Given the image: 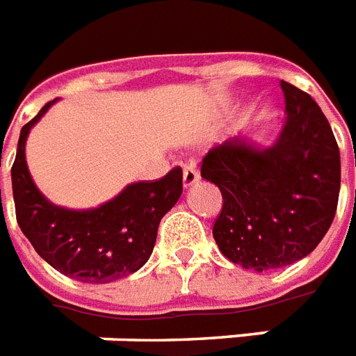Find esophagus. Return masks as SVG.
<instances>
[{
	"label": "esophagus",
	"mask_w": 356,
	"mask_h": 356,
	"mask_svg": "<svg viewBox=\"0 0 356 356\" xmlns=\"http://www.w3.org/2000/svg\"><path fill=\"white\" fill-rule=\"evenodd\" d=\"M198 181H200V173L198 170H196V165L194 164L186 165L185 170H183V185H185V188L196 185Z\"/></svg>",
	"instance_id": "esophagus-1"
}]
</instances>
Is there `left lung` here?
<instances>
[{
	"mask_svg": "<svg viewBox=\"0 0 356 356\" xmlns=\"http://www.w3.org/2000/svg\"><path fill=\"white\" fill-rule=\"evenodd\" d=\"M285 118L272 145L236 136L213 147L202 177L218 186L222 211L213 238L226 259L266 272L304 259L332 225L339 151L313 97L281 81Z\"/></svg>",
	"mask_w": 356,
	"mask_h": 356,
	"instance_id": "obj_1",
	"label": "left lung"
}]
</instances>
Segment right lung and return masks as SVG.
<instances>
[{"instance_id": "right-lung-1", "label": "right lung", "mask_w": 356, "mask_h": 356, "mask_svg": "<svg viewBox=\"0 0 356 356\" xmlns=\"http://www.w3.org/2000/svg\"><path fill=\"white\" fill-rule=\"evenodd\" d=\"M54 102L20 130L10 170L18 226L39 257L60 273L83 283H111L138 272L149 260L160 220L181 198L183 171L175 168L154 183H131L90 209L52 204L31 179L26 141Z\"/></svg>"}]
</instances>
